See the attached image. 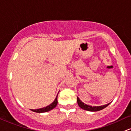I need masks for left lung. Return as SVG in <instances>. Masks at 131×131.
<instances>
[{
	"label": "left lung",
	"mask_w": 131,
	"mask_h": 131,
	"mask_svg": "<svg viewBox=\"0 0 131 131\" xmlns=\"http://www.w3.org/2000/svg\"><path fill=\"white\" fill-rule=\"evenodd\" d=\"M77 102L78 106L81 107V109L84 110L88 111H98L102 110L103 109L105 108V107H107L110 103H108V104H105V105L103 106H89L88 104H84V103L81 101V100H80L78 97H77Z\"/></svg>",
	"instance_id": "1"
}]
</instances>
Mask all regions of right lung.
I'll use <instances>...</instances> for the list:
<instances>
[{"label":"right lung","mask_w":131,"mask_h":131,"mask_svg":"<svg viewBox=\"0 0 131 131\" xmlns=\"http://www.w3.org/2000/svg\"><path fill=\"white\" fill-rule=\"evenodd\" d=\"M58 94H57V97H56L55 100H54V101L51 104H50V105L46 106V107H43V108L40 109H37V110H31L32 111L35 112V113H45V112H48L51 111L53 109H54L56 107L58 104V100H57V97H58Z\"/></svg>","instance_id":"1"}]
</instances>
